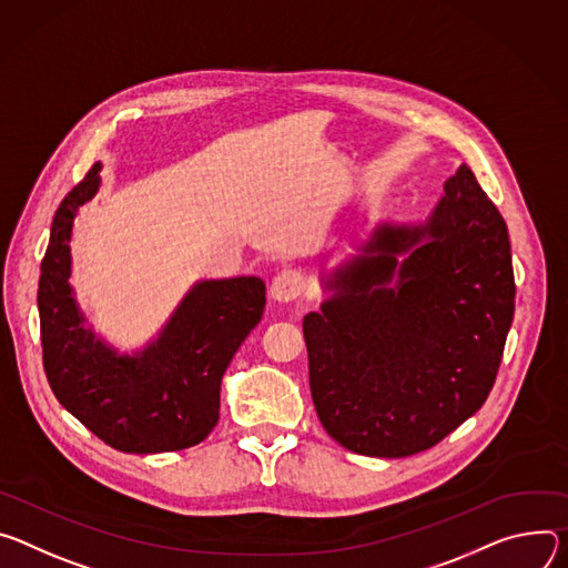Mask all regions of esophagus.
Segmentation results:
<instances>
[{"label": "esophagus", "mask_w": 568, "mask_h": 568, "mask_svg": "<svg viewBox=\"0 0 568 568\" xmlns=\"http://www.w3.org/2000/svg\"><path fill=\"white\" fill-rule=\"evenodd\" d=\"M304 291H306V282L300 271H284L271 284V297L282 304L295 302Z\"/></svg>", "instance_id": "34e87169"}]
</instances>
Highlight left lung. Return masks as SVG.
Segmentation results:
<instances>
[{"label":"left lung","instance_id":"1","mask_svg":"<svg viewBox=\"0 0 568 568\" xmlns=\"http://www.w3.org/2000/svg\"><path fill=\"white\" fill-rule=\"evenodd\" d=\"M304 316L308 384L345 449L404 458L487 399L515 316L508 225L463 164L426 223H379Z\"/></svg>","mask_w":568,"mask_h":568}]
</instances>
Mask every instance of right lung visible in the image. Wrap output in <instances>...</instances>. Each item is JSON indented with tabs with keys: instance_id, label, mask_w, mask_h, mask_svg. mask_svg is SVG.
Segmentation results:
<instances>
[{
	"instance_id": "obj_1",
	"label": "right lung",
	"mask_w": 568,
	"mask_h": 568,
	"mask_svg": "<svg viewBox=\"0 0 568 568\" xmlns=\"http://www.w3.org/2000/svg\"><path fill=\"white\" fill-rule=\"evenodd\" d=\"M99 171L101 162L62 199L40 266L47 382L55 399L116 452L194 447L219 422L221 379L264 316L266 284L260 277L196 282L155 341L119 354L92 332L70 284L74 219L99 192Z\"/></svg>"
}]
</instances>
